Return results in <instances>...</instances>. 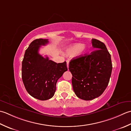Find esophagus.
Wrapping results in <instances>:
<instances>
[{"label": "esophagus", "instance_id": "esophagus-1", "mask_svg": "<svg viewBox=\"0 0 131 131\" xmlns=\"http://www.w3.org/2000/svg\"><path fill=\"white\" fill-rule=\"evenodd\" d=\"M69 62L68 60H67V68H68L69 67Z\"/></svg>", "mask_w": 131, "mask_h": 131}]
</instances>
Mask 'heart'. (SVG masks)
<instances>
[{
    "label": "heart",
    "instance_id": "heart-1",
    "mask_svg": "<svg viewBox=\"0 0 131 131\" xmlns=\"http://www.w3.org/2000/svg\"><path fill=\"white\" fill-rule=\"evenodd\" d=\"M88 51V48L84 45L75 43L68 48L66 50V54L68 56H73L76 54L83 55Z\"/></svg>",
    "mask_w": 131,
    "mask_h": 131
}]
</instances>
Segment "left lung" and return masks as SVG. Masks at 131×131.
<instances>
[{"instance_id": "8db88e82", "label": "left lung", "mask_w": 131, "mask_h": 131, "mask_svg": "<svg viewBox=\"0 0 131 131\" xmlns=\"http://www.w3.org/2000/svg\"><path fill=\"white\" fill-rule=\"evenodd\" d=\"M95 50L89 55L76 57L69 64L72 84L77 97L85 101L97 98L107 86L111 74V55L103 42L92 39Z\"/></svg>"}]
</instances>
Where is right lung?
I'll return each mask as SVG.
<instances>
[{
  "instance_id": "obj_1",
  "label": "right lung",
  "mask_w": 131,
  "mask_h": 131,
  "mask_svg": "<svg viewBox=\"0 0 131 131\" xmlns=\"http://www.w3.org/2000/svg\"><path fill=\"white\" fill-rule=\"evenodd\" d=\"M48 43L47 39L34 40L26 50L22 62V79L26 91L41 101L54 96L58 80L68 69L66 62L57 63L39 54L40 47Z\"/></svg>"
}]
</instances>
